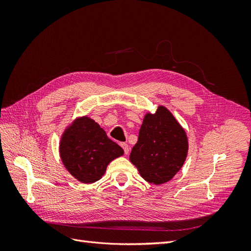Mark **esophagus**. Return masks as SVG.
Returning <instances> with one entry per match:
<instances>
[{
    "label": "esophagus",
    "mask_w": 251,
    "mask_h": 251,
    "mask_svg": "<svg viewBox=\"0 0 251 251\" xmlns=\"http://www.w3.org/2000/svg\"><path fill=\"white\" fill-rule=\"evenodd\" d=\"M120 146H121V148L124 149L125 154L127 155V154H128V151H130V150H128V146H127V144H126V143H120Z\"/></svg>",
    "instance_id": "esophagus-1"
}]
</instances>
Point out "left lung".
<instances>
[{
  "label": "left lung",
  "mask_w": 251,
  "mask_h": 251,
  "mask_svg": "<svg viewBox=\"0 0 251 251\" xmlns=\"http://www.w3.org/2000/svg\"><path fill=\"white\" fill-rule=\"evenodd\" d=\"M187 151L185 130L168 108L158 105L155 113L148 112L144 115L130 161L144 180L160 185L181 170Z\"/></svg>",
  "instance_id": "left-lung-1"
}]
</instances>
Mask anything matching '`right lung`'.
<instances>
[{
	"label": "right lung",
	"mask_w": 251,
	"mask_h": 251,
	"mask_svg": "<svg viewBox=\"0 0 251 251\" xmlns=\"http://www.w3.org/2000/svg\"><path fill=\"white\" fill-rule=\"evenodd\" d=\"M58 150L66 170L83 184L101 179L109 163L124 155V150L87 115L76 117L67 126Z\"/></svg>",
	"instance_id": "right-lung-1"
}]
</instances>
